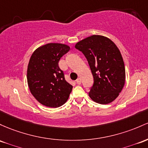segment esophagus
Masks as SVG:
<instances>
[{
    "mask_svg": "<svg viewBox=\"0 0 148 148\" xmlns=\"http://www.w3.org/2000/svg\"><path fill=\"white\" fill-rule=\"evenodd\" d=\"M77 84H79V85H80V84H82V80H81L80 78H79V79H77Z\"/></svg>",
    "mask_w": 148,
    "mask_h": 148,
    "instance_id": "34e87169",
    "label": "esophagus"
}]
</instances>
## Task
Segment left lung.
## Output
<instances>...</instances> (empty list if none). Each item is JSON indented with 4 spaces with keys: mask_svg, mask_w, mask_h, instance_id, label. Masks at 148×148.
I'll list each match as a JSON object with an SVG mask.
<instances>
[{
    "mask_svg": "<svg viewBox=\"0 0 148 148\" xmlns=\"http://www.w3.org/2000/svg\"><path fill=\"white\" fill-rule=\"evenodd\" d=\"M75 48L86 58L93 77L88 95L95 103L108 104L118 97L125 83V67L116 45L103 36L93 35Z\"/></svg>",
    "mask_w": 148,
    "mask_h": 148,
    "instance_id": "obj_1",
    "label": "left lung"
}]
</instances>
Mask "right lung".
I'll return each mask as SVG.
<instances>
[{
  "label": "right lung",
  "instance_id": "1",
  "mask_svg": "<svg viewBox=\"0 0 148 148\" xmlns=\"http://www.w3.org/2000/svg\"><path fill=\"white\" fill-rule=\"evenodd\" d=\"M70 50L61 43H48L37 48L29 60L27 82L34 97L49 108H59L66 103L73 86L65 80L58 65L60 58Z\"/></svg>",
  "mask_w": 148,
  "mask_h": 148
}]
</instances>
